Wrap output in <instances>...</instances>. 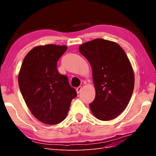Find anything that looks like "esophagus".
Instances as JSON below:
<instances>
[{"label": "esophagus", "mask_w": 156, "mask_h": 156, "mask_svg": "<svg viewBox=\"0 0 156 156\" xmlns=\"http://www.w3.org/2000/svg\"><path fill=\"white\" fill-rule=\"evenodd\" d=\"M81 90H82V87H79L76 89V91H77V94H79L80 92H81Z\"/></svg>", "instance_id": "34e87169"}]
</instances>
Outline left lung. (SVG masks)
Here are the masks:
<instances>
[{
    "mask_svg": "<svg viewBox=\"0 0 156 156\" xmlns=\"http://www.w3.org/2000/svg\"><path fill=\"white\" fill-rule=\"evenodd\" d=\"M79 51L92 67L96 90L89 105L92 115L103 121L115 119L126 109L134 89V72L128 57L116 42L100 38L83 44Z\"/></svg>",
    "mask_w": 156,
    "mask_h": 156,
    "instance_id": "obj_1",
    "label": "left lung"
}]
</instances>
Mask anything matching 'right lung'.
<instances>
[{
	"label": "right lung",
	"instance_id": "right-lung-1",
	"mask_svg": "<svg viewBox=\"0 0 156 156\" xmlns=\"http://www.w3.org/2000/svg\"><path fill=\"white\" fill-rule=\"evenodd\" d=\"M68 47L48 44L31 49L18 75L21 94L31 113L42 123L55 125L66 117L77 96L68 77L60 75L56 64Z\"/></svg>",
	"mask_w": 156,
	"mask_h": 156
}]
</instances>
